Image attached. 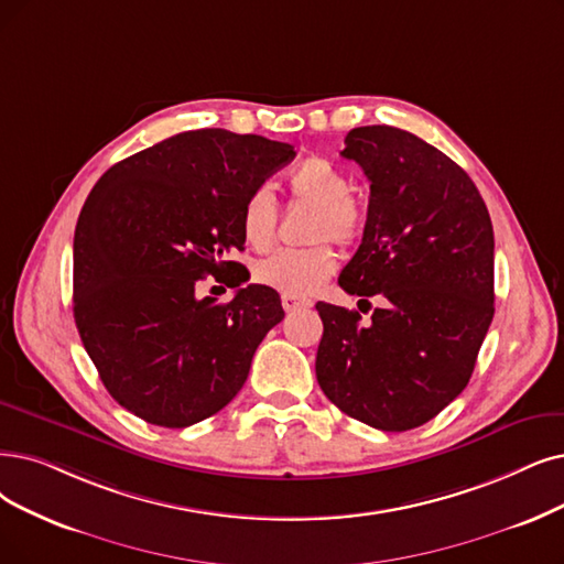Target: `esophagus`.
<instances>
[{
  "label": "esophagus",
  "instance_id": "34e87169",
  "mask_svg": "<svg viewBox=\"0 0 564 564\" xmlns=\"http://www.w3.org/2000/svg\"><path fill=\"white\" fill-rule=\"evenodd\" d=\"M282 307H284L286 312H296V310L312 307V301H310V299H299V296H289V294H284V296H282Z\"/></svg>",
  "mask_w": 564,
  "mask_h": 564
}]
</instances>
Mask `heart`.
Here are the masks:
<instances>
[{"mask_svg":"<svg viewBox=\"0 0 564 564\" xmlns=\"http://www.w3.org/2000/svg\"><path fill=\"white\" fill-rule=\"evenodd\" d=\"M294 198L314 204L310 240H333L351 245L364 234V213L349 196V177L324 156H307L286 175ZM242 240L257 252H265L278 236V204L268 187L247 194L240 210ZM335 270L330 245L317 242L303 250H280L254 265V280L289 296H307L317 291Z\"/></svg>","mask_w":564,"mask_h":564,"instance_id":"heart-1","label":"heart"}]
</instances>
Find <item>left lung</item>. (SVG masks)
Wrapping results in <instances>:
<instances>
[{
    "label": "left lung",
    "instance_id": "1",
    "mask_svg": "<svg viewBox=\"0 0 564 564\" xmlns=\"http://www.w3.org/2000/svg\"><path fill=\"white\" fill-rule=\"evenodd\" d=\"M343 156L368 175L370 204L337 282L387 305L360 326L358 312L317 303V381L347 416L412 431L467 387L492 322L490 215L469 175L410 131L356 127Z\"/></svg>",
    "mask_w": 564,
    "mask_h": 564
}]
</instances>
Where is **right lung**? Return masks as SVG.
Returning a JSON list of instances; mask_svg holds the SVG:
<instances>
[{
    "label": "right lung",
    "mask_w": 564,
    "mask_h": 564,
    "mask_svg": "<svg viewBox=\"0 0 564 564\" xmlns=\"http://www.w3.org/2000/svg\"><path fill=\"white\" fill-rule=\"evenodd\" d=\"M294 156L254 133L183 131L110 166L89 192L74 236V319L131 414L187 427L242 389L284 310L275 289L240 286L250 273L227 257L245 250L247 194ZM224 272L239 286L229 304L195 296L198 279Z\"/></svg>",
    "instance_id": "1"
}]
</instances>
